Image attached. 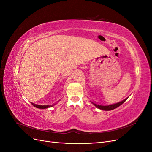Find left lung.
<instances>
[{
  "label": "left lung",
  "instance_id": "8db88e82",
  "mask_svg": "<svg viewBox=\"0 0 152 152\" xmlns=\"http://www.w3.org/2000/svg\"><path fill=\"white\" fill-rule=\"evenodd\" d=\"M127 98H128L121 101V102H118L117 103H115L113 104H109V105H101V104H98L96 103H94L93 102H91V103H93L96 107H97L98 108H99L100 110H105V111H109V110H112L113 109H115L116 108L118 107L119 106H121L122 104H123L124 102H125Z\"/></svg>",
  "mask_w": 152,
  "mask_h": 152
}]
</instances>
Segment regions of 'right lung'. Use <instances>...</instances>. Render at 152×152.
Wrapping results in <instances>:
<instances>
[{
	"instance_id": "right-lung-1",
	"label": "right lung",
	"mask_w": 152,
	"mask_h": 152,
	"mask_svg": "<svg viewBox=\"0 0 152 152\" xmlns=\"http://www.w3.org/2000/svg\"><path fill=\"white\" fill-rule=\"evenodd\" d=\"M32 105H34L35 107L36 108H40V109H45V108H50V107H53L54 105H55L56 104H52V105H39V104H34L33 103H31Z\"/></svg>"
}]
</instances>
